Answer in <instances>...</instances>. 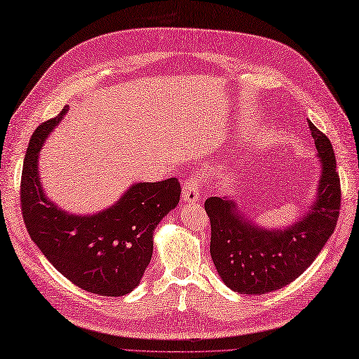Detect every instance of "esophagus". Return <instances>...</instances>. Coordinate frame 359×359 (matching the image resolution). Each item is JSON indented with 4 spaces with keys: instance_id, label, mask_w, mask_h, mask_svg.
Wrapping results in <instances>:
<instances>
[{
    "instance_id": "obj_1",
    "label": "esophagus",
    "mask_w": 359,
    "mask_h": 359,
    "mask_svg": "<svg viewBox=\"0 0 359 359\" xmlns=\"http://www.w3.org/2000/svg\"><path fill=\"white\" fill-rule=\"evenodd\" d=\"M201 195V178L196 175H190L182 186V203L195 204L199 201Z\"/></svg>"
}]
</instances>
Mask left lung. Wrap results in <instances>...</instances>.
<instances>
[{
  "mask_svg": "<svg viewBox=\"0 0 359 359\" xmlns=\"http://www.w3.org/2000/svg\"><path fill=\"white\" fill-rule=\"evenodd\" d=\"M321 175L309 212L283 230H268L242 213L233 198L212 196L205 212L212 225L210 255L222 282L239 294H266L290 285L320 255L334 233L341 187L330 140L309 121Z\"/></svg>",
  "mask_w": 359,
  "mask_h": 359,
  "instance_id": "left-lung-1",
  "label": "left lung"
}]
</instances>
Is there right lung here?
Masks as SVG:
<instances>
[{"mask_svg": "<svg viewBox=\"0 0 359 359\" xmlns=\"http://www.w3.org/2000/svg\"><path fill=\"white\" fill-rule=\"evenodd\" d=\"M62 112L30 138L21 177V210L32 241L60 274L82 290L104 297L129 294L142 282L154 251V231L178 205L177 178L135 182L116 204L95 215L59 208L42 190L39 152Z\"/></svg>", "mask_w": 359, "mask_h": 359, "instance_id": "right-lung-1", "label": "right lung"}]
</instances>
